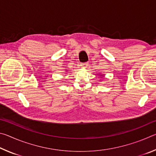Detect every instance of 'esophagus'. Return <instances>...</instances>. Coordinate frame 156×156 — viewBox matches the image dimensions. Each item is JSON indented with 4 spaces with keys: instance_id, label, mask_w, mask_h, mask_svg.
<instances>
[{
    "instance_id": "esophagus-1",
    "label": "esophagus",
    "mask_w": 156,
    "mask_h": 156,
    "mask_svg": "<svg viewBox=\"0 0 156 156\" xmlns=\"http://www.w3.org/2000/svg\"><path fill=\"white\" fill-rule=\"evenodd\" d=\"M88 65H89L88 62H83V63H81V64H80V66L83 68H87L88 67Z\"/></svg>"
}]
</instances>
